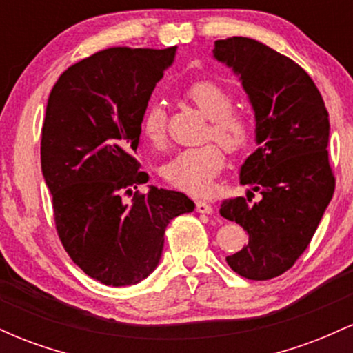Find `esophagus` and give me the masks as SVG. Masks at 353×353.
Segmentation results:
<instances>
[{
    "label": "esophagus",
    "mask_w": 353,
    "mask_h": 353,
    "mask_svg": "<svg viewBox=\"0 0 353 353\" xmlns=\"http://www.w3.org/2000/svg\"><path fill=\"white\" fill-rule=\"evenodd\" d=\"M196 210L199 214H212V205L205 201H197L196 202Z\"/></svg>",
    "instance_id": "obj_1"
}]
</instances>
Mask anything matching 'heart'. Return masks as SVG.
<instances>
[{"instance_id": "obj_1", "label": "heart", "mask_w": 353, "mask_h": 353, "mask_svg": "<svg viewBox=\"0 0 353 353\" xmlns=\"http://www.w3.org/2000/svg\"><path fill=\"white\" fill-rule=\"evenodd\" d=\"M184 96L210 119L209 132L229 152H237L249 144L252 123L244 112L234 111L232 92L219 81L201 79L185 89ZM141 129L152 145L165 139V112L163 104L154 103L144 111ZM224 168V152L217 144H205L177 152L163 168V176L172 185L190 194H208L214 177Z\"/></svg>"}]
</instances>
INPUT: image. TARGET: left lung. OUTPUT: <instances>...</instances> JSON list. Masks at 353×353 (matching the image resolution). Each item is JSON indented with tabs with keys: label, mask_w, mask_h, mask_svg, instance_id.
<instances>
[{
	"label": "left lung",
	"mask_w": 353,
	"mask_h": 353,
	"mask_svg": "<svg viewBox=\"0 0 353 353\" xmlns=\"http://www.w3.org/2000/svg\"><path fill=\"white\" fill-rule=\"evenodd\" d=\"M214 58L239 76L255 116L257 149L241 168L245 197L221 204L249 242L225 261L250 281H269L289 270L314 237L334 196L329 163V112L317 86L292 59L250 38L214 44ZM254 192L261 201L250 203Z\"/></svg>",
	"instance_id": "8db88e82"
}]
</instances>
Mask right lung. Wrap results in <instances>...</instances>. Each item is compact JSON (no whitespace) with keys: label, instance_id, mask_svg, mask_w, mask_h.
<instances>
[{"label":"right lung","instance_id":"1","mask_svg":"<svg viewBox=\"0 0 353 353\" xmlns=\"http://www.w3.org/2000/svg\"><path fill=\"white\" fill-rule=\"evenodd\" d=\"M176 50L99 51L68 68L48 98L41 171L56 230L72 262L104 285L148 277L169 222L196 208L177 190L134 192L149 181L134 157L141 119Z\"/></svg>","mask_w":353,"mask_h":353}]
</instances>
